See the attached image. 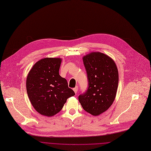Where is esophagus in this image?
<instances>
[{
  "label": "esophagus",
  "instance_id": "34e87169",
  "mask_svg": "<svg viewBox=\"0 0 151 151\" xmlns=\"http://www.w3.org/2000/svg\"><path fill=\"white\" fill-rule=\"evenodd\" d=\"M78 87H75V88H73V91H74V92L75 93V94H76V93H77V91H78Z\"/></svg>",
  "mask_w": 151,
  "mask_h": 151
}]
</instances>
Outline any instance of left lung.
I'll return each mask as SVG.
<instances>
[{"label": "left lung", "mask_w": 151, "mask_h": 151, "mask_svg": "<svg viewBox=\"0 0 151 151\" xmlns=\"http://www.w3.org/2000/svg\"><path fill=\"white\" fill-rule=\"evenodd\" d=\"M88 81L87 91L79 96L83 109L97 116L113 104L118 88L119 72L114 61L107 55L93 52L83 58Z\"/></svg>", "instance_id": "8db88e82"}]
</instances>
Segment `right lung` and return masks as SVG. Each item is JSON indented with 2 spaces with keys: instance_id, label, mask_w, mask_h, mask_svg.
I'll list each match as a JSON object with an SVG mask.
<instances>
[{
  "instance_id": "add662e5",
  "label": "right lung",
  "mask_w": 151,
  "mask_h": 151,
  "mask_svg": "<svg viewBox=\"0 0 151 151\" xmlns=\"http://www.w3.org/2000/svg\"><path fill=\"white\" fill-rule=\"evenodd\" d=\"M62 59L45 58L31 68L26 78V91L35 110L45 116L59 113L67 99L75 94L59 74Z\"/></svg>"
}]
</instances>
